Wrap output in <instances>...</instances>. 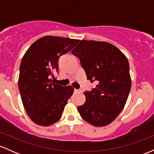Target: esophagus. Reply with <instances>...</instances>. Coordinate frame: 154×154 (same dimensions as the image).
Returning a JSON list of instances; mask_svg holds the SVG:
<instances>
[{"instance_id":"34e87169","label":"esophagus","mask_w":154,"mask_h":154,"mask_svg":"<svg viewBox=\"0 0 154 154\" xmlns=\"http://www.w3.org/2000/svg\"><path fill=\"white\" fill-rule=\"evenodd\" d=\"M75 91L76 93H82V91L81 90H78V89H75Z\"/></svg>"}]
</instances>
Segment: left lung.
<instances>
[{"instance_id":"8db88e82","label":"left lung","mask_w":154,"mask_h":154,"mask_svg":"<svg viewBox=\"0 0 154 154\" xmlns=\"http://www.w3.org/2000/svg\"><path fill=\"white\" fill-rule=\"evenodd\" d=\"M72 53L80 60L88 79L98 82L93 91L84 93L85 102L77 110L93 126H106L117 117L128 100L132 83L128 60L107 42L82 40Z\"/></svg>"}]
</instances>
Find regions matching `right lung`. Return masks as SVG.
Returning a JSON list of instances; mask_svg holds the SVG:
<instances>
[{
  "instance_id": "1",
  "label": "right lung",
  "mask_w": 154,
  "mask_h": 154,
  "mask_svg": "<svg viewBox=\"0 0 154 154\" xmlns=\"http://www.w3.org/2000/svg\"><path fill=\"white\" fill-rule=\"evenodd\" d=\"M79 40L45 36L30 45L21 61L19 89L26 114L40 126H50L61 119L67 100L73 94L71 85L55 84L59 59L70 51Z\"/></svg>"
}]
</instances>
